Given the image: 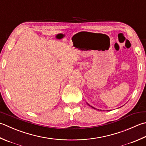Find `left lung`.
I'll list each match as a JSON object with an SVG mask.
<instances>
[{"mask_svg": "<svg viewBox=\"0 0 146 146\" xmlns=\"http://www.w3.org/2000/svg\"><path fill=\"white\" fill-rule=\"evenodd\" d=\"M87 104H88V106H90V107H92V108H93V109H96V108H94V107H93V106H90V105H89V104H88V103H87ZM96 110H98V109H96ZM100 111H101V110H100Z\"/></svg>", "mask_w": 146, "mask_h": 146, "instance_id": "left-lung-1", "label": "left lung"}]
</instances>
